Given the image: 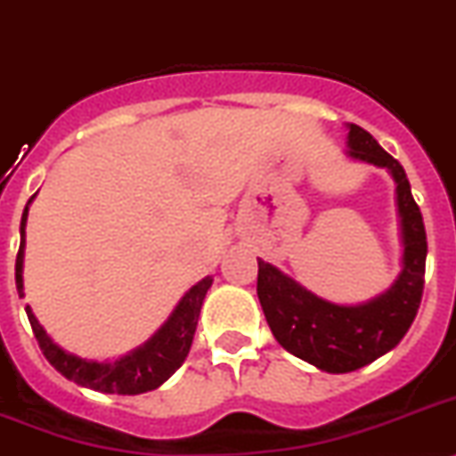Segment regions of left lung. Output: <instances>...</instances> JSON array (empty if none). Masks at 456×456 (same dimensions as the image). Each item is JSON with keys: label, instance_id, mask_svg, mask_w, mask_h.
<instances>
[{"label": "left lung", "instance_id": "8db88e82", "mask_svg": "<svg viewBox=\"0 0 456 456\" xmlns=\"http://www.w3.org/2000/svg\"><path fill=\"white\" fill-rule=\"evenodd\" d=\"M347 157L387 169L396 183L401 217V273L387 292L357 305H338L257 259V297L275 340L327 373H350L399 346L417 315L424 289L427 232L405 171L359 125H347Z\"/></svg>", "mask_w": 456, "mask_h": 456}]
</instances>
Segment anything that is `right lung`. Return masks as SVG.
<instances>
[{"label": "right lung", "instance_id": "add662e5", "mask_svg": "<svg viewBox=\"0 0 456 456\" xmlns=\"http://www.w3.org/2000/svg\"><path fill=\"white\" fill-rule=\"evenodd\" d=\"M32 199L27 201L25 210H22L20 250H18V257H15V287H18L20 297H25V292H22V257H25L27 208L32 204ZM210 285H213V278L206 275L204 281H199L197 285L190 287V292H185V297L178 301L169 320L157 329L152 338L145 340L143 346L132 350L125 357L113 359V362H92V359L71 354L45 334V329L41 327L29 305L25 308V313L29 317L34 336L39 340L44 357L67 380H74L80 387H90L94 392L129 394V396H134V394L157 389L162 382L174 376L175 369H181L187 352H190V346H192L199 313H201V304H204Z\"/></svg>", "mask_w": 456, "mask_h": 456}]
</instances>
